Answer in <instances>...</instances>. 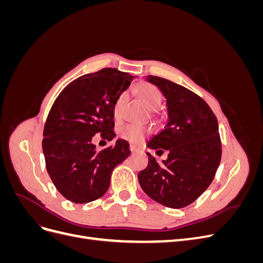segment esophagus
Segmentation results:
<instances>
[{
	"label": "esophagus",
	"instance_id": "esophagus-1",
	"mask_svg": "<svg viewBox=\"0 0 263 263\" xmlns=\"http://www.w3.org/2000/svg\"><path fill=\"white\" fill-rule=\"evenodd\" d=\"M129 149H130L132 153H136V151L138 150V149H137V147H136V146H134V145H130V146H129Z\"/></svg>",
	"mask_w": 263,
	"mask_h": 263
}]
</instances>
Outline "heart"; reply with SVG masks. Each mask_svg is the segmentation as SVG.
Here are the masks:
<instances>
[{"instance_id":"1","label":"heart","mask_w":263,"mask_h":263,"mask_svg":"<svg viewBox=\"0 0 263 263\" xmlns=\"http://www.w3.org/2000/svg\"><path fill=\"white\" fill-rule=\"evenodd\" d=\"M138 93L139 97L145 103V105L150 109H156L162 101V93L158 89L157 86L150 83H145L138 87ZM126 101V93H122L117 100L114 103L113 107V115L116 121H119L122 118V112H123V106ZM148 130L140 125L136 124H127L123 126L121 129H119V136L123 139L132 142V144H140V142L144 140L146 137Z\"/></svg>"}]
</instances>
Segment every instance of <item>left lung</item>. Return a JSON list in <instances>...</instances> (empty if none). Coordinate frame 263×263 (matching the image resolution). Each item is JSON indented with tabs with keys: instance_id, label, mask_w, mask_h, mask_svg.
<instances>
[{
	"instance_id": "1",
	"label": "left lung",
	"mask_w": 263,
	"mask_h": 263,
	"mask_svg": "<svg viewBox=\"0 0 263 263\" xmlns=\"http://www.w3.org/2000/svg\"><path fill=\"white\" fill-rule=\"evenodd\" d=\"M166 100L168 122L148 147L168 151L158 163L149 153L148 165L138 173L144 192L166 208L182 209L210 186L221 158L217 118L202 98L166 79L148 76ZM157 151V153H158Z\"/></svg>"
}]
</instances>
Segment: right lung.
Masks as SVG:
<instances>
[{
  "instance_id": "right-lung-1",
  "label": "right lung",
  "mask_w": 263,
  "mask_h": 263,
  "mask_svg": "<svg viewBox=\"0 0 263 263\" xmlns=\"http://www.w3.org/2000/svg\"><path fill=\"white\" fill-rule=\"evenodd\" d=\"M133 79L104 68L70 82L53 102L44 127L43 151L47 172L67 200L83 204L104 195L114 168L130 155L124 139L98 151L92 138L99 133L106 140L116 136L114 103Z\"/></svg>"
}]
</instances>
